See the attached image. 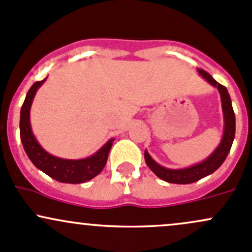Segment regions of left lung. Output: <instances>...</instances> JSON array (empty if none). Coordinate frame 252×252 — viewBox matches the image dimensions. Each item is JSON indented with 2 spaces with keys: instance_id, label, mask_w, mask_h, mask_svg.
Listing matches in <instances>:
<instances>
[{
  "instance_id": "1",
  "label": "left lung",
  "mask_w": 252,
  "mask_h": 252,
  "mask_svg": "<svg viewBox=\"0 0 252 252\" xmlns=\"http://www.w3.org/2000/svg\"><path fill=\"white\" fill-rule=\"evenodd\" d=\"M198 72L204 79L209 82L211 86L216 87L219 89L220 95H221V102H222V111H223V118H224V131L223 136H222L221 142L217 146V148L206 158L205 160L199 164L189 166V168L185 169H168L164 166L159 165L152 159L147 151H145V160L148 168L153 171L158 177L166 182L170 184H179V185H187L192 184V182L198 181V180L203 179V177L208 176V175L213 174L214 171L217 170L220 166L222 165L224 159L228 156L229 151H231L233 140H234L235 135V116L234 111L232 107L231 96H229L228 91L224 86L217 83V82L209 75L206 71L198 68Z\"/></svg>"
}]
</instances>
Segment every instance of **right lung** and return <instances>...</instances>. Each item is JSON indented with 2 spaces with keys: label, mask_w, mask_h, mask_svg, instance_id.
Returning a JSON list of instances; mask_svg holds the SVG:
<instances>
[{
  "label": "right lung",
  "mask_w": 252,
  "mask_h": 252,
  "mask_svg": "<svg viewBox=\"0 0 252 252\" xmlns=\"http://www.w3.org/2000/svg\"><path fill=\"white\" fill-rule=\"evenodd\" d=\"M44 81L46 78L43 81L35 82L31 86L26 94L25 101L21 106L20 139L24 150L36 168L57 181L63 182V184H82V182L89 181L101 173L104 169L113 139L108 140L95 155L84 159H63V158H58L49 155L47 151H44L37 142L36 137L33 136L30 124V108L32 105V100L37 89L43 84Z\"/></svg>",
  "instance_id": "add662e5"
}]
</instances>
